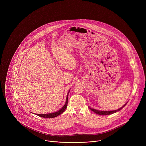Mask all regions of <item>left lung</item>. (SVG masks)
I'll return each mask as SVG.
<instances>
[{
	"label": "left lung",
	"instance_id": "left-lung-1",
	"mask_svg": "<svg viewBox=\"0 0 146 146\" xmlns=\"http://www.w3.org/2000/svg\"><path fill=\"white\" fill-rule=\"evenodd\" d=\"M127 105L126 104H125V105L121 107L120 109H118V110H113V111H100V110H96V109H92L91 108H89L90 109H91L92 111H94V113H95L96 114H99V115H110V114H112L113 113H115L119 110H121V109H122V108L125 106Z\"/></svg>",
	"mask_w": 146,
	"mask_h": 146
}]
</instances>
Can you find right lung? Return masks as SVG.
<instances>
[{
    "instance_id": "obj_1",
    "label": "right lung",
    "mask_w": 146,
    "mask_h": 146,
    "mask_svg": "<svg viewBox=\"0 0 146 146\" xmlns=\"http://www.w3.org/2000/svg\"><path fill=\"white\" fill-rule=\"evenodd\" d=\"M69 92H70V90L69 91V92H68V95H67V96H66V100L65 105H64L63 107H62L59 110H58V111L54 112V113H52L44 114H36V115H38V116H39V117H43V118H51L56 117H57L58 115L61 114L62 113H63V112L65 110V109H66V108H67V106H68V95H69Z\"/></svg>"
}]
</instances>
